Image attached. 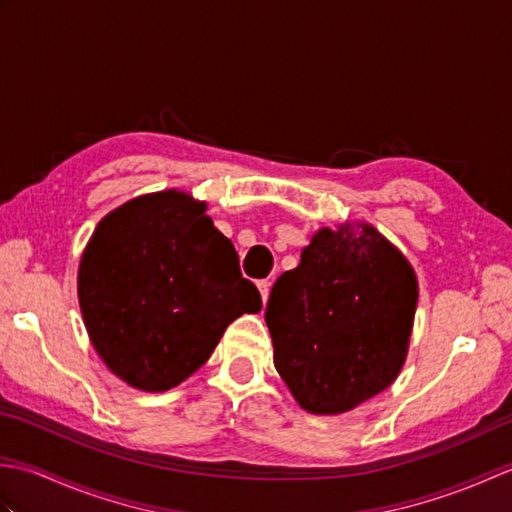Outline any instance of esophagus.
I'll return each mask as SVG.
<instances>
[{
    "mask_svg": "<svg viewBox=\"0 0 512 512\" xmlns=\"http://www.w3.org/2000/svg\"><path fill=\"white\" fill-rule=\"evenodd\" d=\"M257 288H259V295H262V301L266 303V301H268V295H270V281H268V279L257 281Z\"/></svg>",
    "mask_w": 512,
    "mask_h": 512,
    "instance_id": "34e87169",
    "label": "esophagus"
}]
</instances>
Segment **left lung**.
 <instances>
[{
    "instance_id": "left-lung-1",
    "label": "left lung",
    "mask_w": 512,
    "mask_h": 512,
    "mask_svg": "<svg viewBox=\"0 0 512 512\" xmlns=\"http://www.w3.org/2000/svg\"><path fill=\"white\" fill-rule=\"evenodd\" d=\"M418 279L367 222L319 228L266 306L275 367L301 409L352 411L398 378L409 352Z\"/></svg>"
}]
</instances>
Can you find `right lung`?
Returning a JSON list of instances; mask_svg holds the SVG:
<instances>
[{"instance_id":"add662e5","label":"right lung","mask_w":512,"mask_h":512,"mask_svg":"<svg viewBox=\"0 0 512 512\" xmlns=\"http://www.w3.org/2000/svg\"><path fill=\"white\" fill-rule=\"evenodd\" d=\"M76 288L96 354L151 394L198 372L228 325L262 310L206 202L178 189L107 213L83 250Z\"/></svg>"}]
</instances>
